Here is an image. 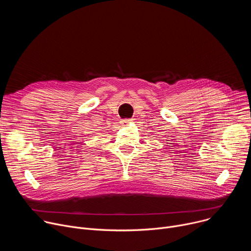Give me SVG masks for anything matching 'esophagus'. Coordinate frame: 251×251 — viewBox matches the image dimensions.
I'll use <instances>...</instances> for the list:
<instances>
[{
	"label": "esophagus",
	"instance_id": "34e87169",
	"mask_svg": "<svg viewBox=\"0 0 251 251\" xmlns=\"http://www.w3.org/2000/svg\"><path fill=\"white\" fill-rule=\"evenodd\" d=\"M131 121L132 120H129V119H123V120L120 121V123H121L122 126H127V125H129L131 123Z\"/></svg>",
	"mask_w": 251,
	"mask_h": 251
}]
</instances>
